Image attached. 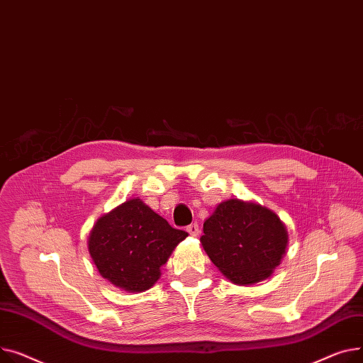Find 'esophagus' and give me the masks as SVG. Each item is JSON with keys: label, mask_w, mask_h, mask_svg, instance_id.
Here are the masks:
<instances>
[{"label": "esophagus", "mask_w": 363, "mask_h": 363, "mask_svg": "<svg viewBox=\"0 0 363 363\" xmlns=\"http://www.w3.org/2000/svg\"><path fill=\"white\" fill-rule=\"evenodd\" d=\"M186 231L190 234V236L196 238L198 234L201 233V228H199V225H198L196 223H194V224H190V225H187V227H186Z\"/></svg>", "instance_id": "obj_1"}]
</instances>
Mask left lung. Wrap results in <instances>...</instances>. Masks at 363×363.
I'll list each match as a JSON object with an SVG mask.
<instances>
[{"mask_svg":"<svg viewBox=\"0 0 363 363\" xmlns=\"http://www.w3.org/2000/svg\"><path fill=\"white\" fill-rule=\"evenodd\" d=\"M201 243L228 280L250 286L268 279L280 265L289 234L284 223L271 209L228 199L203 223Z\"/></svg>","mask_w":363,"mask_h":363,"instance_id":"8db88e82","label":"left lung"}]
</instances>
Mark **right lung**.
Here are the masks:
<instances>
[{"label": "right lung", "mask_w": 363, "mask_h": 363, "mask_svg": "<svg viewBox=\"0 0 363 363\" xmlns=\"http://www.w3.org/2000/svg\"><path fill=\"white\" fill-rule=\"evenodd\" d=\"M187 238L140 199H130L102 216L88 239L99 274L118 289L140 293L161 277V267Z\"/></svg>", "instance_id": "right-lung-1"}]
</instances>
